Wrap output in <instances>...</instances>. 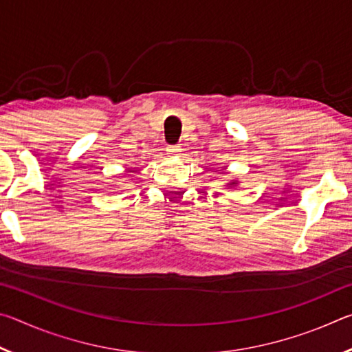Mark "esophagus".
Wrapping results in <instances>:
<instances>
[{"label": "esophagus", "instance_id": "34e87169", "mask_svg": "<svg viewBox=\"0 0 352 352\" xmlns=\"http://www.w3.org/2000/svg\"><path fill=\"white\" fill-rule=\"evenodd\" d=\"M180 151H182L180 146H170V147H168V153L169 155H177Z\"/></svg>", "mask_w": 352, "mask_h": 352}]
</instances>
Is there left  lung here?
Here are the masks:
<instances>
[{"mask_svg":"<svg viewBox=\"0 0 352 352\" xmlns=\"http://www.w3.org/2000/svg\"><path fill=\"white\" fill-rule=\"evenodd\" d=\"M226 186H228V189H231V188H236V186H239V180H231V182L226 183Z\"/></svg>","mask_w":352,"mask_h":352,"instance_id":"left-lung-1","label":"left lung"}]
</instances>
